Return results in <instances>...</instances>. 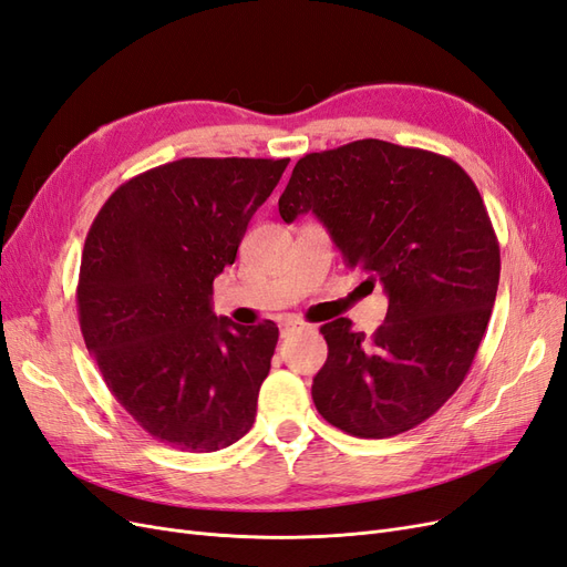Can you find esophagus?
I'll use <instances>...</instances> for the list:
<instances>
[{
    "instance_id": "34e87169",
    "label": "esophagus",
    "mask_w": 567,
    "mask_h": 567,
    "mask_svg": "<svg viewBox=\"0 0 567 567\" xmlns=\"http://www.w3.org/2000/svg\"><path fill=\"white\" fill-rule=\"evenodd\" d=\"M279 329H281V338H288L290 333L310 329V326H307L302 319H298V317H293V315H288V317H284V319L279 321Z\"/></svg>"
}]
</instances>
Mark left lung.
<instances>
[{"mask_svg":"<svg viewBox=\"0 0 567 567\" xmlns=\"http://www.w3.org/2000/svg\"><path fill=\"white\" fill-rule=\"evenodd\" d=\"M284 221L315 213L350 269L388 293L364 336L340 317L312 400L331 425L383 440L431 419L466 379L499 286V241L477 186L433 151L359 140L307 153L279 198Z\"/></svg>","mask_w":567,"mask_h":567,"instance_id":"left-lung-1","label":"left lung"}]
</instances>
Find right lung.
Segmentation results:
<instances>
[{
  "mask_svg": "<svg viewBox=\"0 0 567 567\" xmlns=\"http://www.w3.org/2000/svg\"><path fill=\"white\" fill-rule=\"evenodd\" d=\"M286 165H158L117 186L92 221L78 281L84 346L113 398L169 447L225 450L255 421L279 329L215 317L213 281Z\"/></svg>",
  "mask_w": 567,
  "mask_h": 567,
  "instance_id": "obj_1",
  "label": "right lung"
}]
</instances>
